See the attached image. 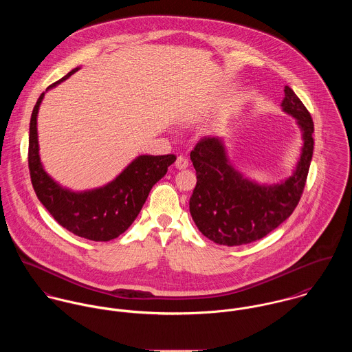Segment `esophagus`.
Here are the masks:
<instances>
[{"mask_svg":"<svg viewBox=\"0 0 352 352\" xmlns=\"http://www.w3.org/2000/svg\"><path fill=\"white\" fill-rule=\"evenodd\" d=\"M188 166H189V160H188L186 157H177V160H175V167H177L178 170H185V168H188Z\"/></svg>","mask_w":352,"mask_h":352,"instance_id":"34e87169","label":"esophagus"}]
</instances>
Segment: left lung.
Listing matches in <instances>:
<instances>
[{
    "label": "left lung",
    "instance_id": "1",
    "mask_svg": "<svg viewBox=\"0 0 352 352\" xmlns=\"http://www.w3.org/2000/svg\"><path fill=\"white\" fill-rule=\"evenodd\" d=\"M280 107L296 118L302 133L300 159L286 179L267 185L245 178L230 162L223 138H202L190 153L197 174L190 213L199 232L217 244L232 247L265 237L293 213L301 198L313 155L312 118L289 86Z\"/></svg>",
    "mask_w": 352,
    "mask_h": 352
}]
</instances>
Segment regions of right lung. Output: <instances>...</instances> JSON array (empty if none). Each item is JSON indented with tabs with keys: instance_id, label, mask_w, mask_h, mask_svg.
I'll return each mask as SVG.
<instances>
[{
	"instance_id": "obj_1",
	"label": "right lung",
	"mask_w": 352,
	"mask_h": 352,
	"mask_svg": "<svg viewBox=\"0 0 352 352\" xmlns=\"http://www.w3.org/2000/svg\"><path fill=\"white\" fill-rule=\"evenodd\" d=\"M73 69L47 90L72 77ZM45 90V91H47ZM44 93L32 111L30 124L28 166L34 190L50 214L67 231L93 241H109L124 234L142 210L153 186L167 173L177 157L139 155L109 184L83 192H73L54 181L39 155L38 113Z\"/></svg>"
}]
</instances>
